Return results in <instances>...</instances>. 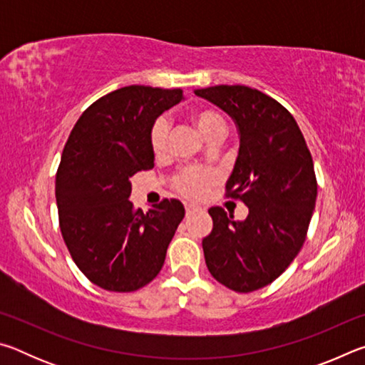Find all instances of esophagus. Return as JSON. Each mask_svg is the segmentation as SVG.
Segmentation results:
<instances>
[{"instance_id": "1", "label": "esophagus", "mask_w": 365, "mask_h": 365, "mask_svg": "<svg viewBox=\"0 0 365 365\" xmlns=\"http://www.w3.org/2000/svg\"><path fill=\"white\" fill-rule=\"evenodd\" d=\"M197 211H201V207H196V206H193V205L185 206V212H187V215H191V214L197 212Z\"/></svg>"}]
</instances>
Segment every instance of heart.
Here are the masks:
<instances>
[{"label":"heart","instance_id":"heart-1","mask_svg":"<svg viewBox=\"0 0 365 365\" xmlns=\"http://www.w3.org/2000/svg\"><path fill=\"white\" fill-rule=\"evenodd\" d=\"M188 120L196 132L209 143H215L227 133V119L217 108L200 106L188 114ZM150 148L153 158L164 160L169 156V127L164 119H158L150 130ZM217 175L202 168H187L178 172L174 178V188L188 200H200L211 190Z\"/></svg>","mask_w":365,"mask_h":365}]
</instances>
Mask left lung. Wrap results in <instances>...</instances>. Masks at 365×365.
<instances>
[{"label":"left lung","mask_w":365,"mask_h":365,"mask_svg":"<svg viewBox=\"0 0 365 365\" xmlns=\"http://www.w3.org/2000/svg\"><path fill=\"white\" fill-rule=\"evenodd\" d=\"M195 95L237 123L240 151L225 196L250 207L243 222L219 206L209 209L214 225L202 240L206 265L233 292H256L279 279L304 245L317 197L311 151L289 110L262 91L215 85Z\"/></svg>","instance_id":"left-lung-1"}]
</instances>
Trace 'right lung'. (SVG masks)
<instances>
[{"label":"right lung","instance_id":"right-lung-1","mask_svg":"<svg viewBox=\"0 0 365 365\" xmlns=\"http://www.w3.org/2000/svg\"><path fill=\"white\" fill-rule=\"evenodd\" d=\"M182 98L180 88L123 86L86 108L66 141L56 172L59 228L77 267L108 292L148 285L185 215L177 200L148 212L128 200L130 178L154 168L151 125Z\"/></svg>","mask_w":365,"mask_h":365}]
</instances>
